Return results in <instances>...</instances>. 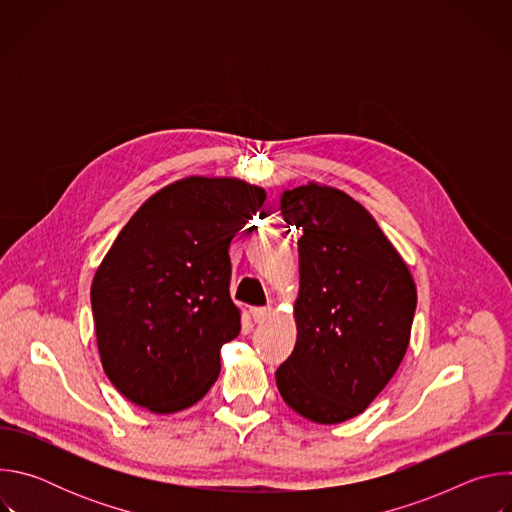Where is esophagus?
<instances>
[{"label":"esophagus","instance_id":"1","mask_svg":"<svg viewBox=\"0 0 512 512\" xmlns=\"http://www.w3.org/2000/svg\"><path fill=\"white\" fill-rule=\"evenodd\" d=\"M251 316H253L255 324H263L271 316V308L269 306H265V308H251Z\"/></svg>","mask_w":512,"mask_h":512}]
</instances>
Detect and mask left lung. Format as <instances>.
Instances as JSON below:
<instances>
[{"instance_id": "obj_1", "label": "left lung", "mask_w": 512, "mask_h": 512, "mask_svg": "<svg viewBox=\"0 0 512 512\" xmlns=\"http://www.w3.org/2000/svg\"><path fill=\"white\" fill-rule=\"evenodd\" d=\"M296 227L300 294L294 352L275 373L283 401L334 425L367 409L407 352L417 289L371 212L346 192L308 182L281 194Z\"/></svg>"}]
</instances>
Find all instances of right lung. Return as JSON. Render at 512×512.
<instances>
[{
    "label": "right lung",
    "mask_w": 512,
    "mask_h": 512,
    "mask_svg": "<svg viewBox=\"0 0 512 512\" xmlns=\"http://www.w3.org/2000/svg\"><path fill=\"white\" fill-rule=\"evenodd\" d=\"M265 190L237 178L190 176L152 198L101 261L91 306L103 371L154 413L192 407L221 373V346L241 332L231 300L233 237Z\"/></svg>",
    "instance_id": "1"
}]
</instances>
